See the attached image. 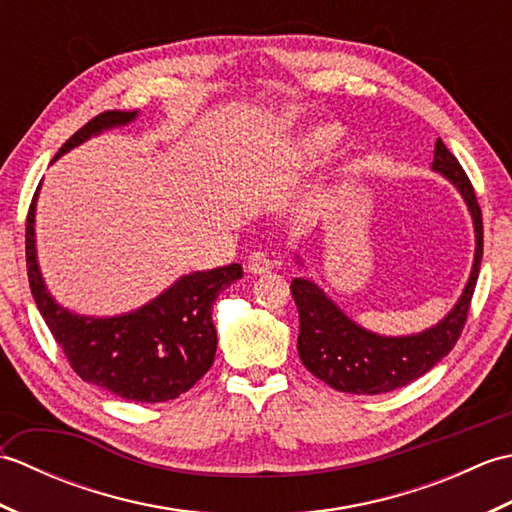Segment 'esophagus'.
I'll list each match as a JSON object with an SVG mask.
<instances>
[{"mask_svg":"<svg viewBox=\"0 0 512 512\" xmlns=\"http://www.w3.org/2000/svg\"><path fill=\"white\" fill-rule=\"evenodd\" d=\"M273 268H275L273 259H270L266 253H259V250L250 253L246 259V270L250 275H264V273H270Z\"/></svg>","mask_w":512,"mask_h":512,"instance_id":"1","label":"esophagus"}]
</instances>
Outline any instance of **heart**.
Masks as SVG:
<instances>
[{"label":"heart","mask_w":512,"mask_h":512,"mask_svg":"<svg viewBox=\"0 0 512 512\" xmlns=\"http://www.w3.org/2000/svg\"><path fill=\"white\" fill-rule=\"evenodd\" d=\"M334 140L336 136L330 129H319V132H314L308 138V151L310 154H323V151H328L334 145Z\"/></svg>","instance_id":"b5f03b06"}]
</instances>
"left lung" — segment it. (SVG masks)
<instances>
[{"mask_svg":"<svg viewBox=\"0 0 512 512\" xmlns=\"http://www.w3.org/2000/svg\"><path fill=\"white\" fill-rule=\"evenodd\" d=\"M433 169L444 173L460 189L475 224V264L464 295L455 303L449 317L416 336L387 339L358 328L323 292L308 279H292L290 292L299 310L297 350L308 372L345 394H385L409 385L427 374L447 356L469 319L471 299L480 277L484 226L473 184L447 145L438 138Z\"/></svg>","mask_w":512,"mask_h":512,"instance_id":"obj_1","label":"left lung"}]
</instances>
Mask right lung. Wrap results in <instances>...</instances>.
Segmentation results:
<instances>
[{
    "mask_svg": "<svg viewBox=\"0 0 512 512\" xmlns=\"http://www.w3.org/2000/svg\"><path fill=\"white\" fill-rule=\"evenodd\" d=\"M136 112L107 110L85 123L59 149L81 145L107 127L125 125ZM35 200L26 217V266L30 292L70 367L85 383L134 402H165L189 391L209 372L217 332L213 303L224 288L242 279L239 264L193 273L176 281L147 306L112 319H88L59 308L43 286L35 259Z\"/></svg>",
    "mask_w": 512,
    "mask_h": 512,
    "instance_id": "1",
    "label": "right lung"
}]
</instances>
